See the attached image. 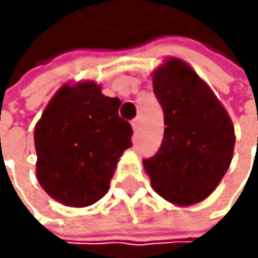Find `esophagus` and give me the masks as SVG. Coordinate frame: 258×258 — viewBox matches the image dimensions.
I'll use <instances>...</instances> for the list:
<instances>
[{
	"label": "esophagus",
	"instance_id": "1",
	"mask_svg": "<svg viewBox=\"0 0 258 258\" xmlns=\"http://www.w3.org/2000/svg\"><path fill=\"white\" fill-rule=\"evenodd\" d=\"M139 125H141L139 117H136V119H133V120H132V126H133V130H135V132H138V130H139Z\"/></svg>",
	"mask_w": 258,
	"mask_h": 258
}]
</instances>
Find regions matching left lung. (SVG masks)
I'll return each instance as SVG.
<instances>
[{"label": "left lung", "instance_id": "8db88e82", "mask_svg": "<svg viewBox=\"0 0 258 258\" xmlns=\"http://www.w3.org/2000/svg\"><path fill=\"white\" fill-rule=\"evenodd\" d=\"M153 93L164 111V138L144 159L152 187L164 200L192 206L209 197L229 168L234 125L217 96L178 58L153 73Z\"/></svg>", "mask_w": 258, "mask_h": 258}]
</instances>
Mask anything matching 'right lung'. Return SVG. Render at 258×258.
<instances>
[{
  "label": "right lung",
  "instance_id": "right-lung-1",
  "mask_svg": "<svg viewBox=\"0 0 258 258\" xmlns=\"http://www.w3.org/2000/svg\"><path fill=\"white\" fill-rule=\"evenodd\" d=\"M120 100L102 94L96 82L64 85L35 125L37 178L64 206L85 207L110 187L133 128L119 117Z\"/></svg>",
  "mask_w": 258,
  "mask_h": 258
}]
</instances>
